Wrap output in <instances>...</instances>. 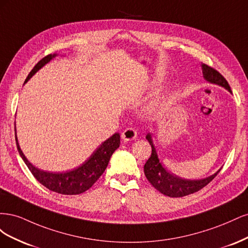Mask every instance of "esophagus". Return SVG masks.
<instances>
[{
  "label": "esophagus",
  "mask_w": 248,
  "mask_h": 248,
  "mask_svg": "<svg viewBox=\"0 0 248 248\" xmlns=\"http://www.w3.org/2000/svg\"><path fill=\"white\" fill-rule=\"evenodd\" d=\"M122 139L125 140V141H129V140H136L137 137H138V132L137 130L134 128H126L122 134H121Z\"/></svg>",
  "instance_id": "obj_1"
}]
</instances>
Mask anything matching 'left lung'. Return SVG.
I'll return each mask as SVG.
<instances>
[{"label":"left lung","mask_w":248,"mask_h":248,"mask_svg":"<svg viewBox=\"0 0 248 248\" xmlns=\"http://www.w3.org/2000/svg\"><path fill=\"white\" fill-rule=\"evenodd\" d=\"M201 66L202 78H204L206 81L210 82V84L220 86L228 90L230 93H232L228 81L218 71H216L215 69L205 64H201ZM146 139L148 140L149 144L151 145L152 153L151 157L147 160L144 166L145 175L148 179V181L159 192L163 193L164 196H168L170 198H181L197 192L200 189H202V187H205L207 184L211 182L215 178V176L220 171L219 169L216 172H214L213 175L198 180L180 178L174 174H171L170 171H169L164 168L162 160H160L158 158V155H157L156 148L152 139V134L148 133L146 136Z\"/></svg>","instance_id":"1"}]
</instances>
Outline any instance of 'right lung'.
Segmentation results:
<instances>
[{"instance_id":"right-lung-1","label":"right lung","mask_w":248,"mask_h":248,"mask_svg":"<svg viewBox=\"0 0 248 248\" xmlns=\"http://www.w3.org/2000/svg\"><path fill=\"white\" fill-rule=\"evenodd\" d=\"M57 56L58 54L48 55L46 57H44L42 60H40V61L35 65L32 71L30 72L28 78L25 80V84L37 71L40 70L44 65H46ZM16 140L18 153L22 160L27 164L29 170H31L33 176L49 190L61 194H70V196L71 194L82 193L89 188H91L92 185L100 178V176L103 174V171L106 170L112 153L120 147V134L116 132L107 140L102 141L101 144L96 148L95 151L91 154V156H90L87 160H85V162H82L80 166L66 171L54 172L36 168L28 160L25 154L22 153L20 146L18 144L16 131Z\"/></svg>"}]
</instances>
